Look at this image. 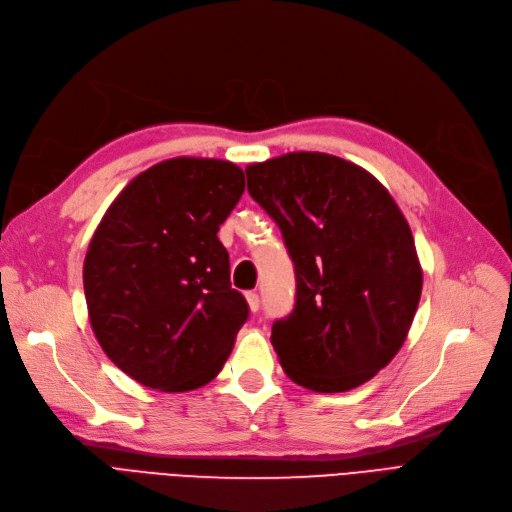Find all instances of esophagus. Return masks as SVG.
<instances>
[{
    "instance_id": "esophagus-1",
    "label": "esophagus",
    "mask_w": 512,
    "mask_h": 512,
    "mask_svg": "<svg viewBox=\"0 0 512 512\" xmlns=\"http://www.w3.org/2000/svg\"><path fill=\"white\" fill-rule=\"evenodd\" d=\"M245 300H248V306H250L252 313H256V311L260 309V298H258L256 292H248V294H245Z\"/></svg>"
}]
</instances>
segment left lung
Returning a JSON list of instances; mask_svg holds the SVG:
<instances>
[{"mask_svg":"<svg viewBox=\"0 0 512 512\" xmlns=\"http://www.w3.org/2000/svg\"><path fill=\"white\" fill-rule=\"evenodd\" d=\"M296 271L294 311L273 323L283 372L315 393L374 378L410 332L422 269L395 199L355 163L288 153L245 168Z\"/></svg>","mask_w":512,"mask_h":512,"instance_id":"left-lung-1","label":"left lung"}]
</instances>
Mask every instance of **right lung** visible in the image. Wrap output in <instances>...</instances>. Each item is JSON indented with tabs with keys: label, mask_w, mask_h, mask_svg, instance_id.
I'll return each mask as SVG.
<instances>
[{
	"label": "right lung",
	"mask_w": 512,
	"mask_h": 512,
	"mask_svg": "<svg viewBox=\"0 0 512 512\" xmlns=\"http://www.w3.org/2000/svg\"><path fill=\"white\" fill-rule=\"evenodd\" d=\"M243 189L231 161L174 157L138 174L102 216L84 262L88 315L136 382L185 393L229 359L250 309L216 233Z\"/></svg>",
	"instance_id": "add662e5"
}]
</instances>
